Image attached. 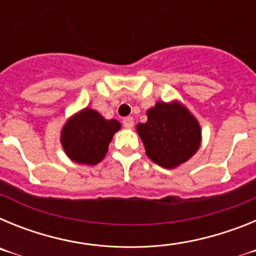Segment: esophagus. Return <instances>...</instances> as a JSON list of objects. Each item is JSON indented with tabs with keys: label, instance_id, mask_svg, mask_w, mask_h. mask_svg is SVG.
<instances>
[{
	"label": "esophagus",
	"instance_id": "34e87169",
	"mask_svg": "<svg viewBox=\"0 0 256 256\" xmlns=\"http://www.w3.org/2000/svg\"><path fill=\"white\" fill-rule=\"evenodd\" d=\"M133 124H134V122H133L132 116H126L123 119V126H126V128H128V130H130V128H132Z\"/></svg>",
	"mask_w": 256,
	"mask_h": 256
}]
</instances>
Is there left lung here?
Segmentation results:
<instances>
[{
    "label": "left lung",
    "instance_id": "8db88e82",
    "mask_svg": "<svg viewBox=\"0 0 256 256\" xmlns=\"http://www.w3.org/2000/svg\"><path fill=\"white\" fill-rule=\"evenodd\" d=\"M148 156L162 168L187 162L200 148L198 120L177 102H158L148 112V122L137 126Z\"/></svg>",
    "mask_w": 256,
    "mask_h": 256
}]
</instances>
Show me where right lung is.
<instances>
[{
    "mask_svg": "<svg viewBox=\"0 0 256 256\" xmlns=\"http://www.w3.org/2000/svg\"><path fill=\"white\" fill-rule=\"evenodd\" d=\"M119 130L118 120H106L96 110L84 108L66 122L61 132V144L73 162L94 165L104 159L112 136Z\"/></svg>",
    "mask_w": 256,
    "mask_h": 256,
    "instance_id": "1",
    "label": "right lung"
}]
</instances>
